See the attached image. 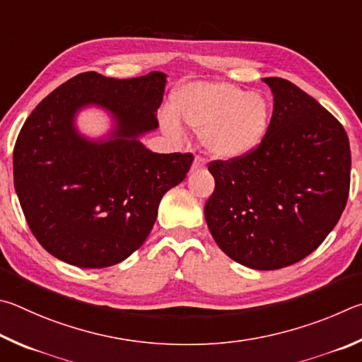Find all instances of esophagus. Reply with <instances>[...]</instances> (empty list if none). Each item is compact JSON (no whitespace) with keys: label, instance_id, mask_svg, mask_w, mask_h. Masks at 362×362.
<instances>
[{"label":"esophagus","instance_id":"esophagus-1","mask_svg":"<svg viewBox=\"0 0 362 362\" xmlns=\"http://www.w3.org/2000/svg\"><path fill=\"white\" fill-rule=\"evenodd\" d=\"M200 168H205V158H204V157H200V156H197V157H195L194 163H192V171H195V170H200Z\"/></svg>","mask_w":362,"mask_h":362}]
</instances>
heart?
<instances>
[{
    "label": "heart",
    "instance_id": "obj_1",
    "mask_svg": "<svg viewBox=\"0 0 362 362\" xmlns=\"http://www.w3.org/2000/svg\"><path fill=\"white\" fill-rule=\"evenodd\" d=\"M175 114L202 132L206 151L232 160L255 151L267 135L272 110L262 95L226 82H191L177 88L171 100ZM162 125L180 135L181 125L173 114H163Z\"/></svg>",
    "mask_w": 362,
    "mask_h": 362
}]
</instances>
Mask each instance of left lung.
Listing matches in <instances>:
<instances>
[{
    "mask_svg": "<svg viewBox=\"0 0 362 362\" xmlns=\"http://www.w3.org/2000/svg\"><path fill=\"white\" fill-rule=\"evenodd\" d=\"M274 93L267 135L245 157L214 160L205 219L233 261L288 267L325 242L345 210L351 152L341 124L293 82L264 78Z\"/></svg>",
    "mask_w": 362,
    "mask_h": 362,
    "instance_id": "1",
    "label": "left lung"
}]
</instances>
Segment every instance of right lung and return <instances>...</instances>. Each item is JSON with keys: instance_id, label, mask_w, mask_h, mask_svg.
Instances as JSON below:
<instances>
[{"instance_id": "1", "label": "right lung", "mask_w": 362, "mask_h": 362, "mask_svg": "<svg viewBox=\"0 0 362 362\" xmlns=\"http://www.w3.org/2000/svg\"><path fill=\"white\" fill-rule=\"evenodd\" d=\"M167 74L132 79L74 76L37 105L14 148V187L37 242L81 269L122 262L148 238L163 194L185 180L194 156L157 154L139 141L158 127ZM98 105L110 135L88 140L75 114Z\"/></svg>"}]
</instances>
